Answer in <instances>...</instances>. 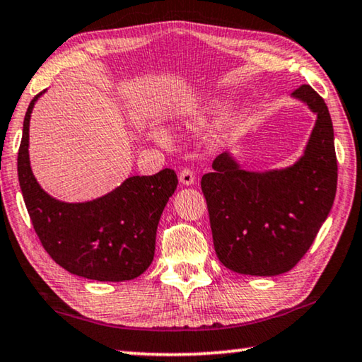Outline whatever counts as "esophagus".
Segmentation results:
<instances>
[{
	"label": "esophagus",
	"instance_id": "esophagus-1",
	"mask_svg": "<svg viewBox=\"0 0 362 362\" xmlns=\"http://www.w3.org/2000/svg\"><path fill=\"white\" fill-rule=\"evenodd\" d=\"M179 177H180L182 185H185V187H190L195 183V174H193V170H190V169H183Z\"/></svg>",
	"mask_w": 362,
	"mask_h": 362
}]
</instances>
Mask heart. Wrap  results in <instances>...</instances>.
<instances>
[{"label": "heart", "instance_id": "1", "mask_svg": "<svg viewBox=\"0 0 362 362\" xmlns=\"http://www.w3.org/2000/svg\"><path fill=\"white\" fill-rule=\"evenodd\" d=\"M159 138L163 139V141H165V139H167V134H165L164 132H159Z\"/></svg>", "mask_w": 362, "mask_h": 362}]
</instances>
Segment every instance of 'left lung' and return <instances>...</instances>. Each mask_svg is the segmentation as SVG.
<instances>
[{"label":"left lung","mask_w":362,"mask_h":362,"mask_svg":"<svg viewBox=\"0 0 362 362\" xmlns=\"http://www.w3.org/2000/svg\"><path fill=\"white\" fill-rule=\"evenodd\" d=\"M293 97L317 115L304 153L293 165L247 170L226 151L202 179L216 255L235 273L276 276L289 272L333 206L338 165L330 112L307 84Z\"/></svg>","instance_id":"1"}]
</instances>
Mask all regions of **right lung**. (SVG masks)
<instances>
[{
    "mask_svg": "<svg viewBox=\"0 0 362 362\" xmlns=\"http://www.w3.org/2000/svg\"><path fill=\"white\" fill-rule=\"evenodd\" d=\"M45 93V90H43ZM37 94L24 117L18 175L32 226L43 249L66 272L95 281H128L153 263L158 224L177 188V175H133L104 197L66 203L37 182L29 159V125Z\"/></svg>",
    "mask_w": 362,
    "mask_h": 362,
    "instance_id": "add662e5",
    "label": "right lung"
}]
</instances>
